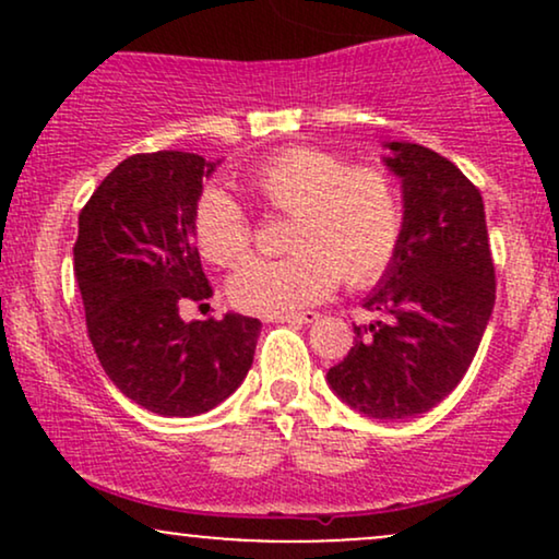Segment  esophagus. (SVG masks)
<instances>
[{
	"instance_id": "obj_1",
	"label": "esophagus",
	"mask_w": 559,
	"mask_h": 559,
	"mask_svg": "<svg viewBox=\"0 0 559 559\" xmlns=\"http://www.w3.org/2000/svg\"><path fill=\"white\" fill-rule=\"evenodd\" d=\"M275 323H312V320H318V312L312 310H305V312H286V316H275L273 318Z\"/></svg>"
}]
</instances>
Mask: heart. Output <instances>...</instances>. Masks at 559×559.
<instances>
[{"mask_svg": "<svg viewBox=\"0 0 559 559\" xmlns=\"http://www.w3.org/2000/svg\"><path fill=\"white\" fill-rule=\"evenodd\" d=\"M262 207L288 221L284 260H252L230 278V301L254 316H284L325 299L338 284L370 286L400 252L404 204L400 183L378 165H349L316 146H288L247 176ZM194 239L213 265L234 267L252 252L249 215L226 191H202Z\"/></svg>", "mask_w": 559, "mask_h": 559, "instance_id": "1", "label": "heart"}]
</instances>
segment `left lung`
<instances>
[{
  "mask_svg": "<svg viewBox=\"0 0 559 559\" xmlns=\"http://www.w3.org/2000/svg\"><path fill=\"white\" fill-rule=\"evenodd\" d=\"M386 165L402 178L400 252L355 325V346L329 383L357 413L400 420L452 394L489 325L497 281L480 191L439 152L391 141Z\"/></svg>",
  "mask_w": 559,
  "mask_h": 559,
  "instance_id": "left-lung-1",
  "label": "left lung"
}]
</instances>
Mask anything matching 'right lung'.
<instances>
[{
	"mask_svg": "<svg viewBox=\"0 0 559 559\" xmlns=\"http://www.w3.org/2000/svg\"><path fill=\"white\" fill-rule=\"evenodd\" d=\"M215 165L191 152L123 159L83 204L73 267L86 331L110 381L165 418H191L234 394L262 323L228 312L181 320L213 294L199 262L194 204Z\"/></svg>",
	"mask_w": 559,
	"mask_h": 559,
	"instance_id": "add662e5",
	"label": "right lung"
}]
</instances>
